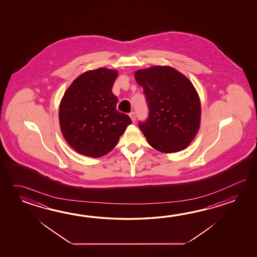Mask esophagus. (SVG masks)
Here are the masks:
<instances>
[{"label": "esophagus", "mask_w": 257, "mask_h": 257, "mask_svg": "<svg viewBox=\"0 0 257 257\" xmlns=\"http://www.w3.org/2000/svg\"><path fill=\"white\" fill-rule=\"evenodd\" d=\"M130 116H131L132 122H135V120H136V115H135V113H134V112H131V113H130Z\"/></svg>", "instance_id": "1"}]
</instances>
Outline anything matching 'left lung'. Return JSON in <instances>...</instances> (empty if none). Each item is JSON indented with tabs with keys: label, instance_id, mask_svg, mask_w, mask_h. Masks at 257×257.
I'll use <instances>...</instances> for the list:
<instances>
[{
	"label": "left lung",
	"instance_id": "8db88e82",
	"mask_svg": "<svg viewBox=\"0 0 257 257\" xmlns=\"http://www.w3.org/2000/svg\"><path fill=\"white\" fill-rule=\"evenodd\" d=\"M135 80L149 107L147 120L139 123L148 143L161 153L185 150L200 126V100L192 82L169 66L139 70Z\"/></svg>",
	"mask_w": 257,
	"mask_h": 257
}]
</instances>
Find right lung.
<instances>
[{
    "instance_id": "obj_1",
    "label": "right lung",
    "mask_w": 257,
    "mask_h": 257,
    "mask_svg": "<svg viewBox=\"0 0 257 257\" xmlns=\"http://www.w3.org/2000/svg\"><path fill=\"white\" fill-rule=\"evenodd\" d=\"M117 71L99 68L76 78L61 99L60 126L66 142L77 153L99 158L115 148L132 123L116 110L112 88Z\"/></svg>"
}]
</instances>
